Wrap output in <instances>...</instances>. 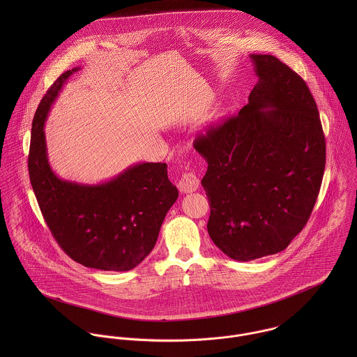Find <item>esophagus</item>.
I'll return each instance as SVG.
<instances>
[{
  "label": "esophagus",
  "mask_w": 357,
  "mask_h": 357,
  "mask_svg": "<svg viewBox=\"0 0 357 357\" xmlns=\"http://www.w3.org/2000/svg\"><path fill=\"white\" fill-rule=\"evenodd\" d=\"M178 188L184 194H190V192L197 191L199 188V178H198L197 173L192 172V170L185 172L183 174V177L180 178V181H178Z\"/></svg>",
  "instance_id": "1"
}]
</instances>
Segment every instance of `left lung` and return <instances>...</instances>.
Wrapping results in <instances>:
<instances>
[{"label":"left lung","mask_w":357,"mask_h":357,"mask_svg":"<svg viewBox=\"0 0 357 357\" xmlns=\"http://www.w3.org/2000/svg\"><path fill=\"white\" fill-rule=\"evenodd\" d=\"M250 57L258 82L249 102L194 142L207 160V232L236 261L290 245L309 220L326 166V139L305 81L275 56Z\"/></svg>","instance_id":"8db88e82"}]
</instances>
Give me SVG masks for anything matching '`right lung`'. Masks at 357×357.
Returning <instances> with one entry per match:
<instances>
[{
    "label": "right lung",
    "instance_id": "add662e5",
    "mask_svg": "<svg viewBox=\"0 0 357 357\" xmlns=\"http://www.w3.org/2000/svg\"><path fill=\"white\" fill-rule=\"evenodd\" d=\"M77 70L63 73L36 111L29 153L31 187L66 255L88 268L130 271L151 253L178 191L166 163H137L98 185L66 181L52 172L44 125L59 91Z\"/></svg>",
    "mask_w": 357,
    "mask_h": 357
}]
</instances>
